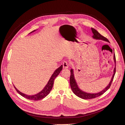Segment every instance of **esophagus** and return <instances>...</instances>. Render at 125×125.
<instances>
[{
    "label": "esophagus",
    "mask_w": 125,
    "mask_h": 125,
    "mask_svg": "<svg viewBox=\"0 0 125 125\" xmlns=\"http://www.w3.org/2000/svg\"><path fill=\"white\" fill-rule=\"evenodd\" d=\"M62 65H63V68H65V69L68 68V67H69V64H68V62H66V61H64Z\"/></svg>",
    "instance_id": "esophagus-1"
}]
</instances>
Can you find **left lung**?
Returning a JSON list of instances; mask_svg holds the SVG:
<instances>
[{
    "label": "left lung",
    "mask_w": 125,
    "mask_h": 125,
    "mask_svg": "<svg viewBox=\"0 0 125 125\" xmlns=\"http://www.w3.org/2000/svg\"><path fill=\"white\" fill-rule=\"evenodd\" d=\"M91 29H92V32L93 33V37L94 38L96 39H101V40H103L104 41L109 42L108 40L106 37H105L103 36H102V35H101L96 30H95L94 28H91ZM114 61L115 63L116 60H115V54H114ZM115 69H115V68L114 69V73L112 76V78H111V80L109 84L105 88L104 90H103L102 91H101L99 93H95V94H91V93H88L86 92H84L83 91L79 88H78L77 84V83H76L75 78H74V74H73V69H71L70 70V84L71 90H73V92L74 93V94L75 95H76L78 97L82 98V99H93V98H95L99 97V96L102 95L103 94H104L110 88L111 84V83H112L113 81L114 80L115 73Z\"/></svg>",
    "instance_id": "obj_1"
}]
</instances>
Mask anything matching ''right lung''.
<instances>
[{
	"label": "right lung",
	"instance_id": "right-lung-1",
	"mask_svg": "<svg viewBox=\"0 0 125 125\" xmlns=\"http://www.w3.org/2000/svg\"><path fill=\"white\" fill-rule=\"evenodd\" d=\"M36 30L32 31L31 33L35 31ZM63 68V66L62 65L60 67H59L58 68H57L55 71L54 73H53V74H52V75L51 76L50 80L49 81L48 83L47 84V85L45 86V87L44 88V89L41 91L40 92L38 93V94H36V95H26L25 94H23L22 93H21V92H20L14 85V86L16 89V90L17 91V92L20 94L22 96L24 97L25 98H27L29 100H34V101H37V100H41L43 98H44V97H45L47 96L50 92V91H51V90L52 89V86H53V84H54V81L55 78L58 76V75L60 73V71L62 70Z\"/></svg>",
	"mask_w": 125,
	"mask_h": 125
}]
</instances>
